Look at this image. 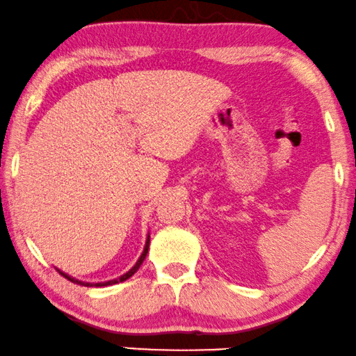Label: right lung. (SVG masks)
Returning a JSON list of instances; mask_svg holds the SVG:
<instances>
[{
    "label": "right lung",
    "instance_id": "obj_1",
    "mask_svg": "<svg viewBox=\"0 0 356 356\" xmlns=\"http://www.w3.org/2000/svg\"><path fill=\"white\" fill-rule=\"evenodd\" d=\"M148 247H149V235H148V238H147V243H145V248H143V253H142V257L138 258V261L135 263V266L130 269L129 273H126L124 274V276H121L119 279H114V280H108V282H98V284H90V282H82V280H77V279H74V277H71V276H67V274H64L63 271H59V274H61V276H64L66 277L67 280H71V282H74V284H80V285H85V287H106V285H113V284H118V282H124V280H127L130 276H134L135 273H137V269L140 268V264L143 263V259H145V257H147V253H148Z\"/></svg>",
    "mask_w": 356,
    "mask_h": 356
}]
</instances>
